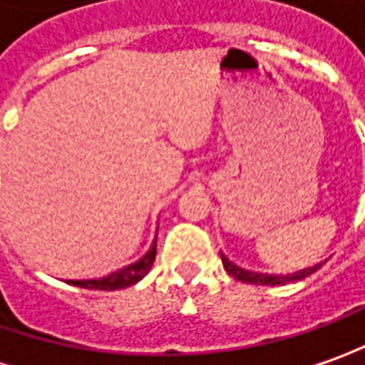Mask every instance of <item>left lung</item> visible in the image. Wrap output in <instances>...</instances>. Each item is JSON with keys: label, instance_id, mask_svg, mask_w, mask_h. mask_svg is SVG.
<instances>
[{"label": "left lung", "instance_id": "left-lung-1", "mask_svg": "<svg viewBox=\"0 0 365 365\" xmlns=\"http://www.w3.org/2000/svg\"><path fill=\"white\" fill-rule=\"evenodd\" d=\"M220 257H222V264H224V269H226V272H228L230 277L238 279V281H242V283L270 284V287H274V284H287V283H295V281H303V279H307L309 274H313L315 270L323 267V262H319V264H315V267H311V269H303V270H299V272H293V274H284V277L279 274V277H277V274L250 272V270L236 267L232 260H228V258L224 257L222 252H220Z\"/></svg>", "mask_w": 365, "mask_h": 365}]
</instances>
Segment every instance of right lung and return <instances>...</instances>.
I'll list each match as a JSON object with an SVG mask.
<instances>
[{"label": "right lung", "instance_id": "1", "mask_svg": "<svg viewBox=\"0 0 365 365\" xmlns=\"http://www.w3.org/2000/svg\"><path fill=\"white\" fill-rule=\"evenodd\" d=\"M158 255V245L153 242V246L149 248V252L141 257L137 262H133L125 269L117 270L113 274H108L105 279H91V281H70L74 287H82V289H98V291H117V289H125L131 287L137 281H141L145 274L149 272V269L153 267V260Z\"/></svg>", "mask_w": 365, "mask_h": 365}]
</instances>
